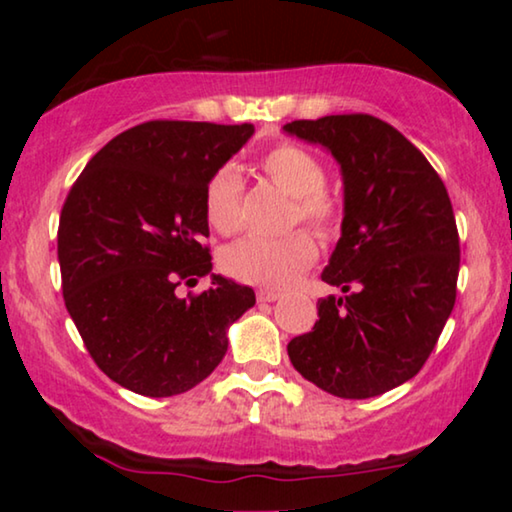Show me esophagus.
Wrapping results in <instances>:
<instances>
[{
  "mask_svg": "<svg viewBox=\"0 0 512 512\" xmlns=\"http://www.w3.org/2000/svg\"><path fill=\"white\" fill-rule=\"evenodd\" d=\"M256 298H258V303H275V300L279 298V291L258 289V291H256Z\"/></svg>",
  "mask_w": 512,
  "mask_h": 512,
  "instance_id": "obj_1",
  "label": "esophagus"
}]
</instances>
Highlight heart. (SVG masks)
Instances as JSON below:
<instances>
[{
    "label": "heart",
    "instance_id": "obj_1",
    "mask_svg": "<svg viewBox=\"0 0 512 512\" xmlns=\"http://www.w3.org/2000/svg\"><path fill=\"white\" fill-rule=\"evenodd\" d=\"M258 170L279 191L291 195L289 226L305 223L321 237H333L342 223V202L326 188V167L310 149L296 142H279L258 160ZM244 184L233 165H223L205 184L207 223L216 233L235 235L244 223ZM317 258V244L305 230L265 240L247 237L221 251L219 265L242 284L284 289L296 282Z\"/></svg>",
    "mask_w": 512,
    "mask_h": 512
}]
</instances>
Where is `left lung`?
<instances>
[{"instance_id": "obj_1", "label": "left lung", "mask_w": 512, "mask_h": 512, "mask_svg": "<svg viewBox=\"0 0 512 512\" xmlns=\"http://www.w3.org/2000/svg\"><path fill=\"white\" fill-rule=\"evenodd\" d=\"M284 130L326 146L345 179L342 237L321 272L345 296L319 300V321L289 342V359L328 394L380 396L422 370L457 300L450 195L424 153L370 114Z\"/></svg>"}]
</instances>
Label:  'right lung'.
<instances>
[{"instance_id":"add662e5","label":"right lung","mask_w":512,"mask_h":512,"mask_svg":"<svg viewBox=\"0 0 512 512\" xmlns=\"http://www.w3.org/2000/svg\"><path fill=\"white\" fill-rule=\"evenodd\" d=\"M254 125L146 121L116 135L69 188L58 226L62 298L97 368L135 394L200 384L228 349V326L256 303L212 275L205 184Z\"/></svg>"}]
</instances>
